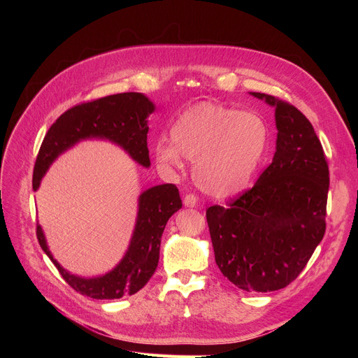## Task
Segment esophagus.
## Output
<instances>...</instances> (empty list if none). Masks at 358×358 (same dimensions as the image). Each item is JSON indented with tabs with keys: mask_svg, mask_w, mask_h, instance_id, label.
<instances>
[{
	"mask_svg": "<svg viewBox=\"0 0 358 358\" xmlns=\"http://www.w3.org/2000/svg\"><path fill=\"white\" fill-rule=\"evenodd\" d=\"M183 204H185L187 208H196V206H197V197L194 196V194H187L185 199H183Z\"/></svg>",
	"mask_w": 358,
	"mask_h": 358,
	"instance_id": "1",
	"label": "esophagus"
}]
</instances>
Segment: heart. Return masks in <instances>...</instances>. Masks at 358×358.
<instances>
[{
  "label": "heart",
  "instance_id": "heart-1",
  "mask_svg": "<svg viewBox=\"0 0 358 358\" xmlns=\"http://www.w3.org/2000/svg\"><path fill=\"white\" fill-rule=\"evenodd\" d=\"M270 131L254 112L200 103L183 112L171 137L155 143L159 164L180 167L183 157L194 164V180L213 197H229L248 187L267 152Z\"/></svg>",
  "mask_w": 358,
  "mask_h": 358
}]
</instances>
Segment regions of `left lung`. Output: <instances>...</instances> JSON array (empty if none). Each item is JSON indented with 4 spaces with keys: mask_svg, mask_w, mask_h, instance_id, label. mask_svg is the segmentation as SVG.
I'll use <instances>...</instances> for the list:
<instances>
[{
    "mask_svg": "<svg viewBox=\"0 0 358 358\" xmlns=\"http://www.w3.org/2000/svg\"><path fill=\"white\" fill-rule=\"evenodd\" d=\"M275 107L276 152L255 185L206 218L215 262L245 291L285 288L326 233L329 166L308 117L272 95L251 92Z\"/></svg>",
    "mask_w": 358,
    "mask_h": 358,
    "instance_id": "left-lung-1",
    "label": "left lung"
}]
</instances>
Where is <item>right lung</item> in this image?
Returning a JSON list of instances; mask_svg holds the SVG:
<instances>
[{
    "instance_id": "obj_1",
    "label": "right lung",
    "mask_w": 358,
    "mask_h": 358,
    "mask_svg": "<svg viewBox=\"0 0 358 358\" xmlns=\"http://www.w3.org/2000/svg\"><path fill=\"white\" fill-rule=\"evenodd\" d=\"M154 110L155 104L140 92L115 94L71 107L53 122L43 140L36 159L32 188L37 191L52 162L82 140H109L148 169L150 166L148 117ZM180 208L179 189L173 183L157 185L140 194L136 225L125 255L110 272L96 278H82L64 268L53 258L41 225H37V239L73 289L99 300L121 299L136 294L152 278L159 259L162 231L170 216Z\"/></svg>"
}]
</instances>
